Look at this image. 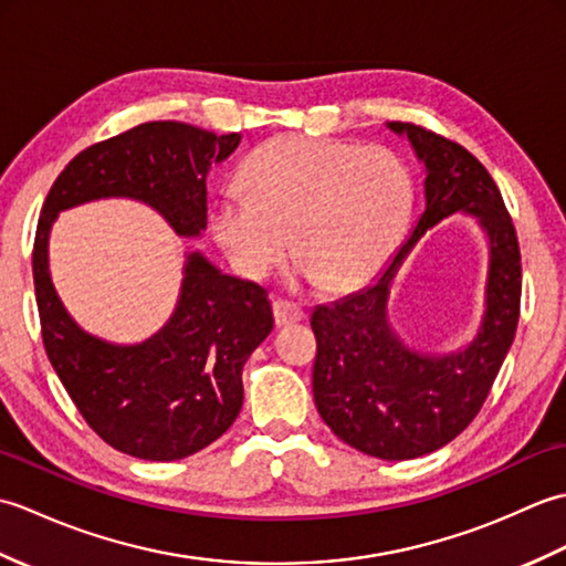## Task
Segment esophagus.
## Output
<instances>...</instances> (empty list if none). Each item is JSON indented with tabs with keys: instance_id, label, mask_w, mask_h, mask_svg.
<instances>
[{
	"instance_id": "1",
	"label": "esophagus",
	"mask_w": 566,
	"mask_h": 566,
	"mask_svg": "<svg viewBox=\"0 0 566 566\" xmlns=\"http://www.w3.org/2000/svg\"><path fill=\"white\" fill-rule=\"evenodd\" d=\"M272 311H274V323H276V326H290V323L304 321L302 306L294 304V302H286V298H274Z\"/></svg>"
}]
</instances>
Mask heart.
<instances>
[{
    "label": "heart",
    "mask_w": 566,
    "mask_h": 566,
    "mask_svg": "<svg viewBox=\"0 0 566 566\" xmlns=\"http://www.w3.org/2000/svg\"><path fill=\"white\" fill-rule=\"evenodd\" d=\"M238 187L211 209V231L235 268L268 276L292 233L296 276L326 292L375 280L413 209V177L399 155L331 138H270L240 165Z\"/></svg>",
    "instance_id": "1"
}]
</instances>
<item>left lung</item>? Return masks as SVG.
I'll list each match as a JSON object with an SVG mask.
<instances>
[{"mask_svg":"<svg viewBox=\"0 0 566 566\" xmlns=\"http://www.w3.org/2000/svg\"><path fill=\"white\" fill-rule=\"evenodd\" d=\"M426 167V207L406 243L365 290L316 306L314 399L326 426L379 460L440 450L472 423L506 359L521 314V250L501 191L460 143L416 124L389 122ZM454 212L474 214L488 235L485 316L452 354H420L390 328L386 298L395 272L426 230Z\"/></svg>","mask_w":566,"mask_h":566,"instance_id":"8db88e82","label":"left lung"}]
</instances>
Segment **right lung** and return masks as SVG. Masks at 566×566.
<instances>
[{
	"label": "right lung",
	"mask_w": 566,
	"mask_h": 566,
	"mask_svg": "<svg viewBox=\"0 0 566 566\" xmlns=\"http://www.w3.org/2000/svg\"><path fill=\"white\" fill-rule=\"evenodd\" d=\"M240 143L179 122H150L82 150L57 175L33 243V284L48 359L97 436L118 452L172 462L219 440L243 406V367L274 318L260 284L189 252L170 321L136 345L82 331L48 270L60 211L97 199L148 203L177 235L207 228V175Z\"/></svg>",
	"instance_id": "add662e5"
}]
</instances>
